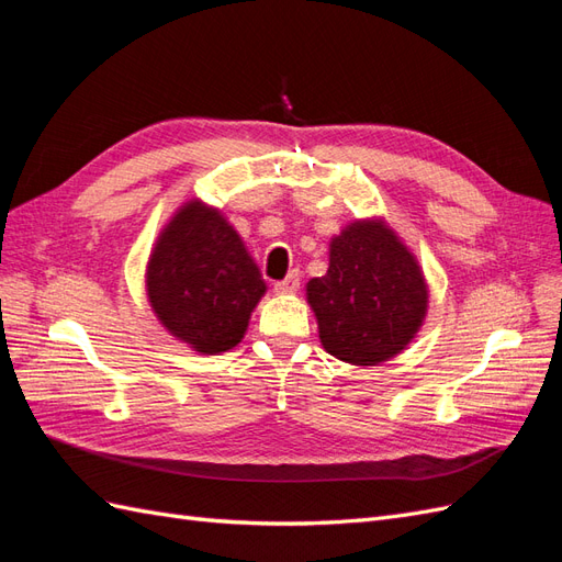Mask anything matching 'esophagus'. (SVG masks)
Instances as JSON below:
<instances>
[{
	"instance_id": "34e87169",
	"label": "esophagus",
	"mask_w": 562,
	"mask_h": 562,
	"mask_svg": "<svg viewBox=\"0 0 562 562\" xmlns=\"http://www.w3.org/2000/svg\"><path fill=\"white\" fill-rule=\"evenodd\" d=\"M297 288H300V274L297 271H291V274H288L283 281L274 283V293L277 295H293Z\"/></svg>"
}]
</instances>
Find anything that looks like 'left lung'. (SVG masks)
<instances>
[{
    "label": "left lung",
    "instance_id": "obj_1",
    "mask_svg": "<svg viewBox=\"0 0 562 562\" xmlns=\"http://www.w3.org/2000/svg\"><path fill=\"white\" fill-rule=\"evenodd\" d=\"M318 339L335 359L380 366L413 342L429 312L417 255L380 215L351 220L328 246L326 277L307 283Z\"/></svg>",
    "mask_w": 562,
    "mask_h": 562
}]
</instances>
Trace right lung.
<instances>
[{
    "mask_svg": "<svg viewBox=\"0 0 562 562\" xmlns=\"http://www.w3.org/2000/svg\"><path fill=\"white\" fill-rule=\"evenodd\" d=\"M145 291L168 335L215 356L241 342L267 283L223 211L190 199L151 246Z\"/></svg>",
    "mask_w": 562,
    "mask_h": 562,
    "instance_id": "obj_1",
    "label": "right lung"
}]
</instances>
